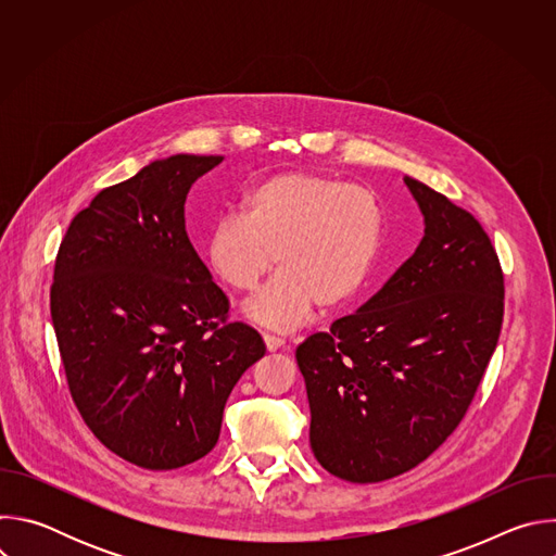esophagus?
<instances>
[{"label":"esophagus","instance_id":"obj_1","mask_svg":"<svg viewBox=\"0 0 556 556\" xmlns=\"http://www.w3.org/2000/svg\"><path fill=\"white\" fill-rule=\"evenodd\" d=\"M264 343H266L268 352H277V350H281L286 345V339L275 337V334H264Z\"/></svg>","mask_w":556,"mask_h":556}]
</instances>
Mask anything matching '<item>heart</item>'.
Wrapping results in <instances>:
<instances>
[{
	"label": "heart",
	"mask_w": 556,
	"mask_h": 556,
	"mask_svg": "<svg viewBox=\"0 0 556 556\" xmlns=\"http://www.w3.org/2000/svg\"><path fill=\"white\" fill-rule=\"evenodd\" d=\"M384 211L378 195L337 178L283 172L253 185L242 215L219 217L204 244L211 273L235 292H253L273 270L279 275L249 301L251 319L292 330L316 305L339 309L363 290L380 249Z\"/></svg>",
	"instance_id": "b5f03b06"
}]
</instances>
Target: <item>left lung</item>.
<instances>
[{"mask_svg": "<svg viewBox=\"0 0 556 556\" xmlns=\"http://www.w3.org/2000/svg\"><path fill=\"white\" fill-rule=\"evenodd\" d=\"M425 215L416 253L358 312L296 348L309 446L354 484L425 462L462 422L504 321V273L468 211L405 178Z\"/></svg>", "mask_w": 556, "mask_h": 556, "instance_id": "8db88e82", "label": "left lung"}]
</instances>
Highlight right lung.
I'll list each match as a JSON object with an SVG mask.
<instances>
[{
  "label": "right lung",
  "instance_id": "1",
  "mask_svg": "<svg viewBox=\"0 0 556 556\" xmlns=\"http://www.w3.org/2000/svg\"><path fill=\"white\" fill-rule=\"evenodd\" d=\"M222 155L178 153L103 189L61 240L50 314L72 401L118 457L172 470L219 438L228 393L264 356L185 228L191 185Z\"/></svg>",
  "mask_w": 556,
  "mask_h": 556
}]
</instances>
